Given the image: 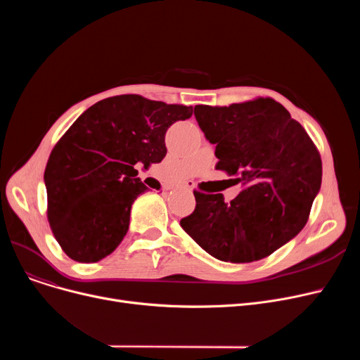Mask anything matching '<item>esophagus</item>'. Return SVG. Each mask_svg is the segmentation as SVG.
Here are the masks:
<instances>
[{"mask_svg":"<svg viewBox=\"0 0 360 360\" xmlns=\"http://www.w3.org/2000/svg\"><path fill=\"white\" fill-rule=\"evenodd\" d=\"M181 188H184V190H186V191H191V190H193V186H191L190 182H185Z\"/></svg>","mask_w":360,"mask_h":360,"instance_id":"obj_1","label":"esophagus"}]
</instances>
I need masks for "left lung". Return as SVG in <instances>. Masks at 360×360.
<instances>
[{"label": "left lung", "instance_id": "left-lung-1", "mask_svg": "<svg viewBox=\"0 0 360 360\" xmlns=\"http://www.w3.org/2000/svg\"><path fill=\"white\" fill-rule=\"evenodd\" d=\"M195 120L216 146V169L236 176L242 190L231 204L221 194L195 195L182 229L212 257L251 262L292 240L308 221L323 179L312 140L273 99L231 106L197 105Z\"/></svg>", "mask_w": 360, "mask_h": 360}]
</instances>
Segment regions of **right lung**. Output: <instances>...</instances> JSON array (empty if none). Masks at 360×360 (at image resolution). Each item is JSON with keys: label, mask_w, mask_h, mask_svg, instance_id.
<instances>
[{"label": "right lung", "mask_w": 360, "mask_h": 360, "mask_svg": "<svg viewBox=\"0 0 360 360\" xmlns=\"http://www.w3.org/2000/svg\"><path fill=\"white\" fill-rule=\"evenodd\" d=\"M193 106L122 94L90 106L56 143L45 169L48 220L63 251L96 262L118 248L129 228L132 202L148 188V169L166 156L165 136Z\"/></svg>", "instance_id": "1"}]
</instances>
